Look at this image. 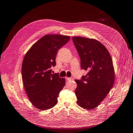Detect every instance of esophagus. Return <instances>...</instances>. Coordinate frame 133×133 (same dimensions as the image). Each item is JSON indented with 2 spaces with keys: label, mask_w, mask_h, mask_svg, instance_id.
<instances>
[{
  "label": "esophagus",
  "mask_w": 133,
  "mask_h": 133,
  "mask_svg": "<svg viewBox=\"0 0 133 133\" xmlns=\"http://www.w3.org/2000/svg\"><path fill=\"white\" fill-rule=\"evenodd\" d=\"M67 81H72L74 78L72 77H66V78Z\"/></svg>",
  "instance_id": "34e87169"
}]
</instances>
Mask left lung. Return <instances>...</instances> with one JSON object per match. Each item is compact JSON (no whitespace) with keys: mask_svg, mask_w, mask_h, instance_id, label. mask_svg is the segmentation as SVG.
Instances as JSON below:
<instances>
[{"mask_svg":"<svg viewBox=\"0 0 133 133\" xmlns=\"http://www.w3.org/2000/svg\"><path fill=\"white\" fill-rule=\"evenodd\" d=\"M72 41L81 59L82 69L88 71L81 80L76 79L77 104L92 110L99 105L113 87L115 71L108 50L93 38L73 37Z\"/></svg>","mask_w":133,"mask_h":133,"instance_id":"left-lung-1","label":"left lung"}]
</instances>
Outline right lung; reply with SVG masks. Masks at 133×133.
Instances as JSON below:
<instances>
[{"instance_id":"add662e5","label":"right lung","mask_w":133,"mask_h":133,"mask_svg":"<svg viewBox=\"0 0 133 133\" xmlns=\"http://www.w3.org/2000/svg\"><path fill=\"white\" fill-rule=\"evenodd\" d=\"M70 37L47 35L33 44L23 60L22 77L28 99L41 110L50 109L57 103L65 79L52 74L50 68L56 65L58 50L66 44Z\"/></svg>"}]
</instances>
